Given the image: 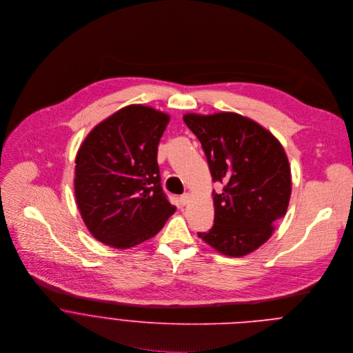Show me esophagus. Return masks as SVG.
<instances>
[{
  "instance_id": "34e87169",
  "label": "esophagus",
  "mask_w": 353,
  "mask_h": 353,
  "mask_svg": "<svg viewBox=\"0 0 353 353\" xmlns=\"http://www.w3.org/2000/svg\"><path fill=\"white\" fill-rule=\"evenodd\" d=\"M179 201H181L182 205H186L188 202L190 201V194H189V193L182 194V196H181V199H179Z\"/></svg>"
}]
</instances>
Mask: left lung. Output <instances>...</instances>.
Segmentation results:
<instances>
[{
    "label": "left lung",
    "instance_id": "left-lung-1",
    "mask_svg": "<svg viewBox=\"0 0 353 353\" xmlns=\"http://www.w3.org/2000/svg\"><path fill=\"white\" fill-rule=\"evenodd\" d=\"M197 136L213 182L214 224L199 236L214 250L243 256L262 246L288 208L291 168L279 140L252 119L235 112L186 114Z\"/></svg>",
    "mask_w": 353,
    "mask_h": 353
}]
</instances>
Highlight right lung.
<instances>
[{"label": "right lung", "mask_w": 353, "mask_h": 353, "mask_svg": "<svg viewBox=\"0 0 353 353\" xmlns=\"http://www.w3.org/2000/svg\"><path fill=\"white\" fill-rule=\"evenodd\" d=\"M170 117L132 104L95 126L76 156L74 196L95 239L129 249L154 236L175 212L161 188L157 145Z\"/></svg>", "instance_id": "1"}]
</instances>
